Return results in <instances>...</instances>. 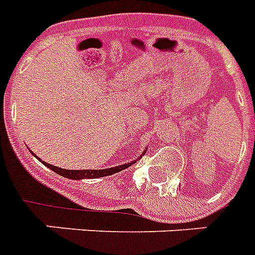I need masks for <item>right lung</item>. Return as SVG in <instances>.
Wrapping results in <instances>:
<instances>
[{"label": "right lung", "mask_w": 255, "mask_h": 255, "mask_svg": "<svg viewBox=\"0 0 255 255\" xmlns=\"http://www.w3.org/2000/svg\"><path fill=\"white\" fill-rule=\"evenodd\" d=\"M145 151H147V149H145ZM145 151H144V153H145ZM31 153H33V152H31ZM34 156L37 157V155H34ZM141 156H140V157H141ZM37 159L39 160V161H42L39 157H37ZM42 163H43V165H46L47 168L54 170L55 173L63 176V177L71 178V180H82V178H99V177H104V176H110V174L118 173V172H120V170L126 169V168H128L133 163H136V160H133V161H131V163H126V164H122V165H118V167L107 168V169H81V170L62 169V168H58L55 167V165H51V164L49 163H45V161H42Z\"/></svg>", "instance_id": "obj_1"}]
</instances>
